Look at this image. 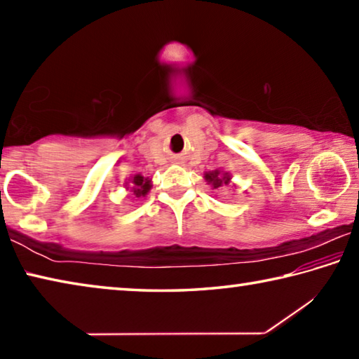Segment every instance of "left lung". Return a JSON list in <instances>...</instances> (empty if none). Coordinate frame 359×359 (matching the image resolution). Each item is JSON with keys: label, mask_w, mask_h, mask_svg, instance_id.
<instances>
[{"label": "left lung", "mask_w": 359, "mask_h": 359, "mask_svg": "<svg viewBox=\"0 0 359 359\" xmlns=\"http://www.w3.org/2000/svg\"><path fill=\"white\" fill-rule=\"evenodd\" d=\"M204 179L209 182L212 185V188H220L223 185H228L229 180H231V175L228 172H220L217 169V171H212V172H205L204 174Z\"/></svg>", "instance_id": "8db88e82"}]
</instances>
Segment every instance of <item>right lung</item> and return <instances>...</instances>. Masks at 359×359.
<instances>
[{"instance_id": "right-lung-1", "label": "right lung", "mask_w": 359, "mask_h": 359, "mask_svg": "<svg viewBox=\"0 0 359 359\" xmlns=\"http://www.w3.org/2000/svg\"><path fill=\"white\" fill-rule=\"evenodd\" d=\"M130 188V187H128ZM151 188V180L144 177L141 174H136L135 177H131V191L136 194V198L145 196Z\"/></svg>"}]
</instances>
